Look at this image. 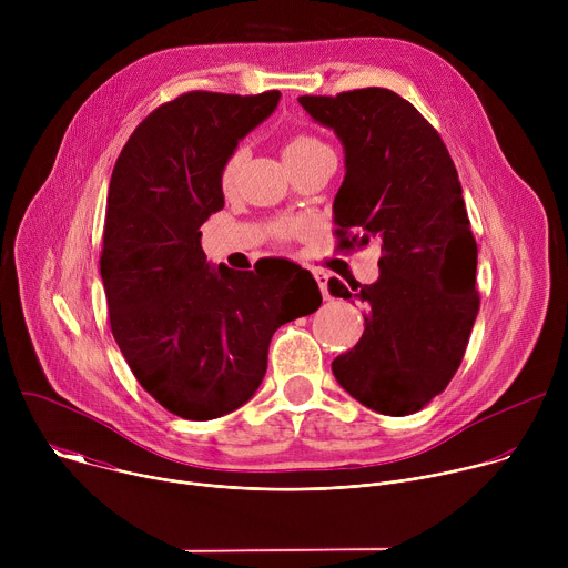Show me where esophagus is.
<instances>
[{
    "instance_id": "1",
    "label": "esophagus",
    "mask_w": 568,
    "mask_h": 568,
    "mask_svg": "<svg viewBox=\"0 0 568 568\" xmlns=\"http://www.w3.org/2000/svg\"><path fill=\"white\" fill-rule=\"evenodd\" d=\"M314 278H316V283H318V290H321L323 298H331V292H328V274L314 272Z\"/></svg>"
}]
</instances>
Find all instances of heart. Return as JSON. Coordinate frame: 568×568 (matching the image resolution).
Here are the masks:
<instances>
[{"mask_svg": "<svg viewBox=\"0 0 568 568\" xmlns=\"http://www.w3.org/2000/svg\"><path fill=\"white\" fill-rule=\"evenodd\" d=\"M318 148H326V145H323L316 136H310V134H294V136H290V139L285 141V145H283V156H285L287 164H292V161L303 159V156L312 154V152L318 150ZM240 164H242V150H233V152L229 154V159L224 161V166H222V184H224V186L233 182V178H235ZM276 231H278L281 237H290V235H294V233L298 231V224L292 222V220H285V222H281V224L276 226Z\"/></svg>", "mask_w": 568, "mask_h": 568, "instance_id": "heart-1", "label": "heart"}]
</instances>
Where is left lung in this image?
I'll use <instances>...</instances> for the list:
<instances>
[{"mask_svg":"<svg viewBox=\"0 0 568 568\" xmlns=\"http://www.w3.org/2000/svg\"><path fill=\"white\" fill-rule=\"evenodd\" d=\"M298 103L346 150L333 206L337 250L371 240L382 250L373 285L328 283L331 294L366 307L362 339L333 362V373L377 414H416L458 371L480 303L476 240L456 166L436 128L390 90Z\"/></svg>","mask_w":568,"mask_h":568,"instance_id":"8db88e82","label":"left lung"}]
</instances>
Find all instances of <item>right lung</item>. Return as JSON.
Returning <instances> with one entry per match:
<instances>
[{"label":"right lung","mask_w":568,"mask_h":568,"mask_svg":"<svg viewBox=\"0 0 568 568\" xmlns=\"http://www.w3.org/2000/svg\"><path fill=\"white\" fill-rule=\"evenodd\" d=\"M278 99L186 92L136 125L112 171L101 252L110 328L136 382L186 420L242 407L265 377L272 335L321 305L307 270L209 267L200 242L224 206V161Z\"/></svg>","instance_id":"obj_1"}]
</instances>
